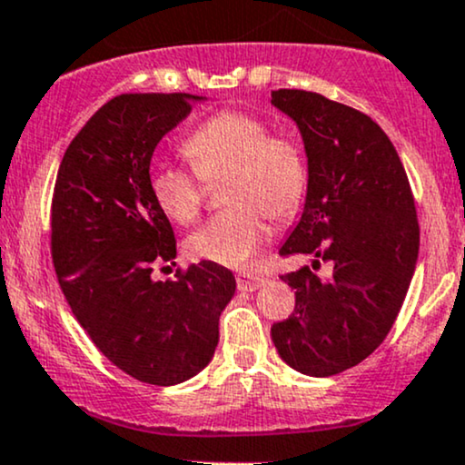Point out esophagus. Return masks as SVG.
<instances>
[{"mask_svg": "<svg viewBox=\"0 0 465 465\" xmlns=\"http://www.w3.org/2000/svg\"><path fill=\"white\" fill-rule=\"evenodd\" d=\"M265 281L267 278L261 274H248V272H239L237 274L239 292H256V289L265 285Z\"/></svg>", "mask_w": 465, "mask_h": 465, "instance_id": "1", "label": "esophagus"}]
</instances>
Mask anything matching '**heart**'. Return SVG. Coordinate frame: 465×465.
Returning a JSON list of instances; mask_svg holds the SVG:
<instances>
[{"mask_svg": "<svg viewBox=\"0 0 465 465\" xmlns=\"http://www.w3.org/2000/svg\"><path fill=\"white\" fill-rule=\"evenodd\" d=\"M184 156L195 172L156 163L150 169V193L173 223L198 220L204 183L223 184L231 209L215 215L187 239V252L198 261L243 267L270 237V222L287 220L307 191V161L296 141L270 134L263 119L223 111L202 124L184 141Z\"/></svg>", "mask_w": 465, "mask_h": 465, "instance_id": "b5f03b06", "label": "heart"}]
</instances>
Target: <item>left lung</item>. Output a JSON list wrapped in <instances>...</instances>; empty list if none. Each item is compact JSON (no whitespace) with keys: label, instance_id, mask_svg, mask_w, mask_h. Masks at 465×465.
I'll list each match as a JSON object with an SVG mask.
<instances>
[{"label":"left lung","instance_id":"8db88e82","mask_svg":"<svg viewBox=\"0 0 465 465\" xmlns=\"http://www.w3.org/2000/svg\"><path fill=\"white\" fill-rule=\"evenodd\" d=\"M272 104L296 122L307 152V198L281 254L331 263L281 276L296 309L272 326L289 368L340 374L370 357L394 326L418 263L420 226L411 187L381 125L320 93L278 89Z\"/></svg>","mask_w":465,"mask_h":465}]
</instances>
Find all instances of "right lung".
Instances as JSON below:
<instances>
[{"instance_id": "obj_1", "label": "right lung", "mask_w": 465, "mask_h": 465, "mask_svg": "<svg viewBox=\"0 0 465 465\" xmlns=\"http://www.w3.org/2000/svg\"><path fill=\"white\" fill-rule=\"evenodd\" d=\"M204 100L189 93L113 97L75 134L52 200V259L75 320L108 361L150 385H176L209 365L234 296L226 267L200 261L173 281L172 223L150 193L158 141Z\"/></svg>"}]
</instances>
